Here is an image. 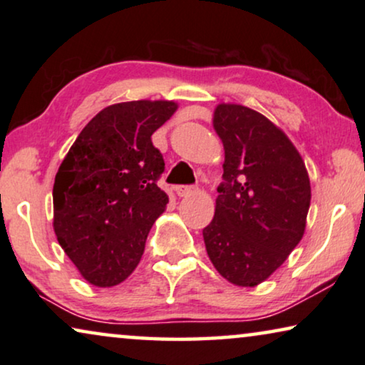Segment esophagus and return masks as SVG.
Segmentation results:
<instances>
[{
    "mask_svg": "<svg viewBox=\"0 0 365 365\" xmlns=\"http://www.w3.org/2000/svg\"><path fill=\"white\" fill-rule=\"evenodd\" d=\"M174 191H176L179 197H189V195L197 192V187H194V186H176Z\"/></svg>",
    "mask_w": 365,
    "mask_h": 365,
    "instance_id": "1",
    "label": "esophagus"
}]
</instances>
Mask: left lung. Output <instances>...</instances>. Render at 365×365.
<instances>
[{
  "instance_id": "1",
  "label": "left lung",
  "mask_w": 365,
  "mask_h": 365,
  "mask_svg": "<svg viewBox=\"0 0 365 365\" xmlns=\"http://www.w3.org/2000/svg\"><path fill=\"white\" fill-rule=\"evenodd\" d=\"M212 126L224 145V179L215 212L202 230L222 277L253 288L283 265L303 239L311 202L304 161L265 115L219 103Z\"/></svg>"
}]
</instances>
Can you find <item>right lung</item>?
<instances>
[{
	"mask_svg": "<svg viewBox=\"0 0 365 365\" xmlns=\"http://www.w3.org/2000/svg\"><path fill=\"white\" fill-rule=\"evenodd\" d=\"M178 110L173 100L105 107L83 126L56 174L54 232L78 273L100 288L130 277L155 220L170 202L151 135Z\"/></svg>",
	"mask_w": 365,
	"mask_h": 365,
	"instance_id": "obj_1",
	"label": "right lung"
}]
</instances>
